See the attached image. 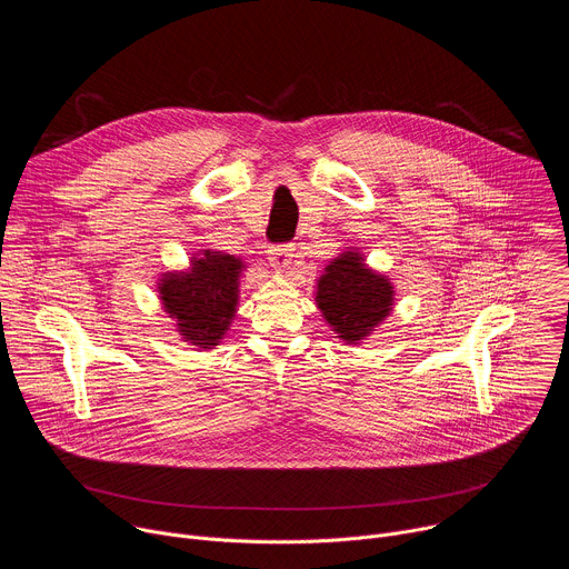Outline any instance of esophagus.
Here are the masks:
<instances>
[{
  "mask_svg": "<svg viewBox=\"0 0 569 569\" xmlns=\"http://www.w3.org/2000/svg\"><path fill=\"white\" fill-rule=\"evenodd\" d=\"M292 257H295V246H274L268 250V259L274 270H288L292 266Z\"/></svg>",
  "mask_w": 569,
  "mask_h": 569,
  "instance_id": "34e87169",
  "label": "esophagus"
}]
</instances>
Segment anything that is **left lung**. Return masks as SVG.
I'll use <instances>...</instances> for the list:
<instances>
[{
  "label": "left lung",
  "mask_w": 569,
  "mask_h": 569,
  "mask_svg": "<svg viewBox=\"0 0 569 569\" xmlns=\"http://www.w3.org/2000/svg\"><path fill=\"white\" fill-rule=\"evenodd\" d=\"M315 301L338 338L358 345L391 312L393 286L369 270L360 252L347 250L323 268Z\"/></svg>",
  "instance_id": "obj_1"
}]
</instances>
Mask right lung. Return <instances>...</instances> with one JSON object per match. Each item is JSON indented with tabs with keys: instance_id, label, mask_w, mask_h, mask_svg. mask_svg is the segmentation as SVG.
Listing matches in <instances>:
<instances>
[{
	"instance_id": "right-lung-1",
	"label": "right lung",
	"mask_w": 569,
	"mask_h": 569,
	"mask_svg": "<svg viewBox=\"0 0 569 569\" xmlns=\"http://www.w3.org/2000/svg\"><path fill=\"white\" fill-rule=\"evenodd\" d=\"M242 263L233 254L200 250L191 270L169 272L159 283V299L178 321V333L198 349H213L231 327L238 303Z\"/></svg>"
}]
</instances>
